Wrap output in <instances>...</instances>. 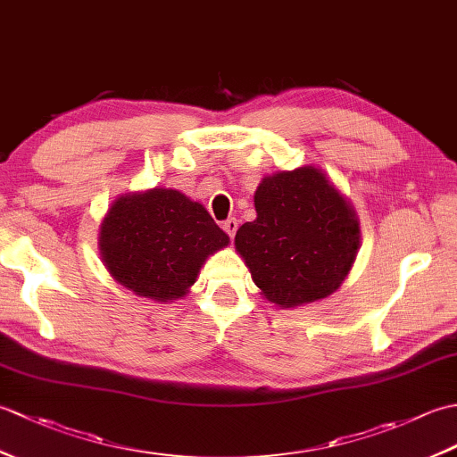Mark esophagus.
<instances>
[{
    "label": "esophagus",
    "instance_id": "obj_1",
    "mask_svg": "<svg viewBox=\"0 0 457 457\" xmlns=\"http://www.w3.org/2000/svg\"><path fill=\"white\" fill-rule=\"evenodd\" d=\"M237 226H239L237 220H236V218H229V220L223 221L221 228H223V231H226V234H228L229 237H234L236 231H237Z\"/></svg>",
    "mask_w": 457,
    "mask_h": 457
}]
</instances>
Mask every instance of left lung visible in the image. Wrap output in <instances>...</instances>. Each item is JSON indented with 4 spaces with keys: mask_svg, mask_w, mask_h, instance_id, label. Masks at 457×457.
I'll return each instance as SVG.
<instances>
[{
    "mask_svg": "<svg viewBox=\"0 0 457 457\" xmlns=\"http://www.w3.org/2000/svg\"><path fill=\"white\" fill-rule=\"evenodd\" d=\"M253 221L236 249L269 303L296 308L342 287L361 241L357 212L314 164L278 170L259 182Z\"/></svg>",
    "mask_w": 457,
    "mask_h": 457,
    "instance_id": "left-lung-1",
    "label": "left lung"
}]
</instances>
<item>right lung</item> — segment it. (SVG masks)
Returning <instances> with one entry per match:
<instances>
[{"label":"right lung","instance_id":"add662e5","mask_svg":"<svg viewBox=\"0 0 457 457\" xmlns=\"http://www.w3.org/2000/svg\"><path fill=\"white\" fill-rule=\"evenodd\" d=\"M98 245L115 283L162 304L187 296L206 259L229 237L200 202L174 188H149L112 204Z\"/></svg>","mask_w":457,"mask_h":457}]
</instances>
